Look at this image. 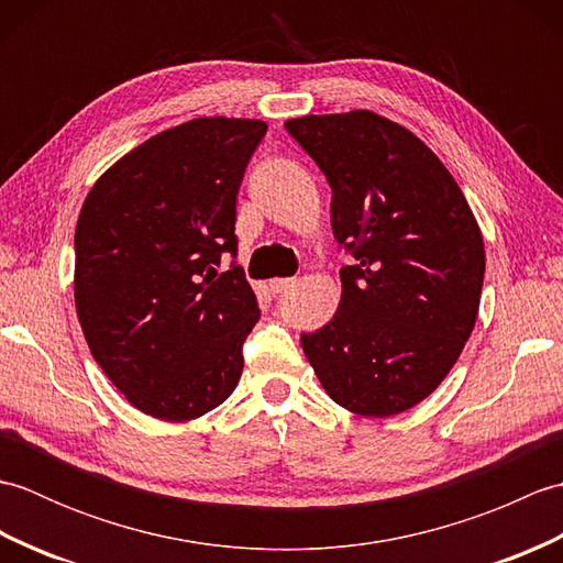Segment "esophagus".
Here are the masks:
<instances>
[{"instance_id":"esophagus-1","label":"esophagus","mask_w":563,"mask_h":563,"mask_svg":"<svg viewBox=\"0 0 563 563\" xmlns=\"http://www.w3.org/2000/svg\"><path fill=\"white\" fill-rule=\"evenodd\" d=\"M268 285H271L273 292H285L288 288H292L295 278H273Z\"/></svg>"}]
</instances>
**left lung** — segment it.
<instances>
[{
	"label": "left lung",
	"mask_w": 563,
	"mask_h": 563,
	"mask_svg": "<svg viewBox=\"0 0 563 563\" xmlns=\"http://www.w3.org/2000/svg\"><path fill=\"white\" fill-rule=\"evenodd\" d=\"M288 133L333 190L331 227L355 266L327 327L302 333L329 397L367 418L433 394L479 314L484 239L462 188L411 130L373 111L302 115Z\"/></svg>",
	"instance_id": "obj_1"
}]
</instances>
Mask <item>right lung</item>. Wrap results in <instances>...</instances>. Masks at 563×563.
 I'll return each mask as SVG.
<instances>
[{
	"mask_svg": "<svg viewBox=\"0 0 563 563\" xmlns=\"http://www.w3.org/2000/svg\"><path fill=\"white\" fill-rule=\"evenodd\" d=\"M268 125L196 118L106 169L75 232V305L93 361L152 418L194 421L234 391L261 312L236 254V194Z\"/></svg>",
	"mask_w": 563,
	"mask_h": 563,
	"instance_id": "add662e5",
	"label": "right lung"
}]
</instances>
